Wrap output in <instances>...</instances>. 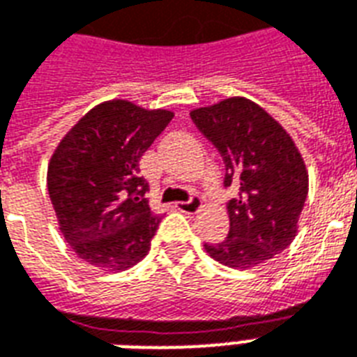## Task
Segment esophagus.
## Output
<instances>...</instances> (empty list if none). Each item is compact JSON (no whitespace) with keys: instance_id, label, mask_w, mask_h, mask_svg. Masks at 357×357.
<instances>
[{"instance_id":"obj_1","label":"esophagus","mask_w":357,"mask_h":357,"mask_svg":"<svg viewBox=\"0 0 357 357\" xmlns=\"http://www.w3.org/2000/svg\"><path fill=\"white\" fill-rule=\"evenodd\" d=\"M176 208L179 211H183V213H197L198 209L202 208V200L197 197L189 198V200H185V202H178L176 204Z\"/></svg>"}]
</instances>
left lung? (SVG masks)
Wrapping results in <instances>:
<instances>
[{
    "label": "left lung",
    "instance_id": "obj_1",
    "mask_svg": "<svg viewBox=\"0 0 357 357\" xmlns=\"http://www.w3.org/2000/svg\"><path fill=\"white\" fill-rule=\"evenodd\" d=\"M190 119L221 153L225 187L239 189L238 198L227 204L228 236L204 243V249L236 269L268 262L296 238L309 190L296 144L264 108L243 97L197 108Z\"/></svg>",
    "mask_w": 357,
    "mask_h": 357
}]
</instances>
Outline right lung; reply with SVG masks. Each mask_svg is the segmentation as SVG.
Here are the masks:
<instances>
[{"mask_svg": "<svg viewBox=\"0 0 357 357\" xmlns=\"http://www.w3.org/2000/svg\"><path fill=\"white\" fill-rule=\"evenodd\" d=\"M174 114L129 100L91 108L63 136L48 165V195L73 251L95 268L121 271L149 251L160 217L144 198L140 157Z\"/></svg>", "mask_w": 357, "mask_h": 357, "instance_id": "obj_1", "label": "right lung"}]
</instances>
